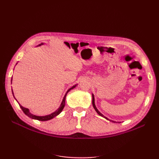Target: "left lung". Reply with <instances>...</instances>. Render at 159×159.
<instances>
[{"label":"left lung","instance_id":"8db88e82","mask_svg":"<svg viewBox=\"0 0 159 159\" xmlns=\"http://www.w3.org/2000/svg\"><path fill=\"white\" fill-rule=\"evenodd\" d=\"M93 107H94V109H95V111H97V113H98V114L99 115V116H102V117H104V118H105L106 119H107V120H109V119H108V118H107V117H105V116H104L103 115H102L100 112H99L98 110V109L96 108V107H95V98H94V95H93ZM111 120V121H112V122H114V120Z\"/></svg>","mask_w":159,"mask_h":159}]
</instances>
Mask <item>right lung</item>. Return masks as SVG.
I'll list each match as a JSON object with an SVG mask.
<instances>
[{
	"mask_svg": "<svg viewBox=\"0 0 159 159\" xmlns=\"http://www.w3.org/2000/svg\"><path fill=\"white\" fill-rule=\"evenodd\" d=\"M42 44H43V43H42ZM75 86H76V85L73 86V87L71 88H69V89L68 90H67V92L66 93L65 95H64V97L62 102H61V105H60V108H59V109L57 110V111H55V112H53L52 114H50V115L45 116H38L33 115L32 114H31L30 112H29L28 109L25 108V107H23L22 106L20 105V104H20V108L21 109V110H22L23 112L25 113V114L26 116H28L29 117H30V118H34V119H36V120H41V121H45V120H50V119H52V118H53L54 117H55L56 116H57L59 114H60L61 111H62V109H64V105H65V98H66V94L68 93V92H69V91L71 90V89H73V88H74ZM12 94H13V92H12ZM13 96H14V95H13Z\"/></svg>",
	"mask_w": 159,
	"mask_h": 159,
	"instance_id": "right-lung-1",
	"label": "right lung"
}]
</instances>
